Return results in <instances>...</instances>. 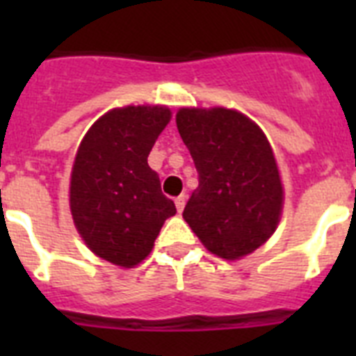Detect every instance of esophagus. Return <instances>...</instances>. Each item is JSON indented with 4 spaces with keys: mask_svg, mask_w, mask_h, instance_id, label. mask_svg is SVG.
I'll return each mask as SVG.
<instances>
[{
    "mask_svg": "<svg viewBox=\"0 0 356 356\" xmlns=\"http://www.w3.org/2000/svg\"><path fill=\"white\" fill-rule=\"evenodd\" d=\"M184 203H186V195H184V194H181V195H177V197H175V207H177L179 212H183Z\"/></svg>",
    "mask_w": 356,
    "mask_h": 356,
    "instance_id": "34e87169",
    "label": "esophagus"
}]
</instances>
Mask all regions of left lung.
<instances>
[{
    "label": "left lung",
    "mask_w": 356,
    "mask_h": 356,
    "mask_svg": "<svg viewBox=\"0 0 356 356\" xmlns=\"http://www.w3.org/2000/svg\"><path fill=\"white\" fill-rule=\"evenodd\" d=\"M175 122L200 179L183 218L211 253L227 260L253 253L282 211L270 142L257 123L229 108H181Z\"/></svg>",
    "instance_id": "8db88e82"
}]
</instances>
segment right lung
Returning a JSON list of instances; mask_svg holds the SVG:
<instances>
[{
	"label": "right lung",
	"mask_w": 356,
	"mask_h": 356,
	"mask_svg": "<svg viewBox=\"0 0 356 356\" xmlns=\"http://www.w3.org/2000/svg\"><path fill=\"white\" fill-rule=\"evenodd\" d=\"M170 122L166 107L114 108L81 142L70 183V209L88 248L116 266L144 260L175 203L147 164Z\"/></svg>",
	"instance_id": "1"
}]
</instances>
